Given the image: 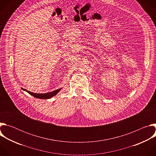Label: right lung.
Listing matches in <instances>:
<instances>
[{
  "instance_id": "obj_1",
  "label": "right lung",
  "mask_w": 156,
  "mask_h": 156,
  "mask_svg": "<svg viewBox=\"0 0 156 156\" xmlns=\"http://www.w3.org/2000/svg\"><path fill=\"white\" fill-rule=\"evenodd\" d=\"M23 90L26 91L27 93H28L30 94H31V96H34V98H39V99H49L53 96H54L55 95H56L60 91L61 89H58V90H57L55 91H54L52 92H50V93H44V94H37V93H31L27 90H25V89H23Z\"/></svg>"
}]
</instances>
